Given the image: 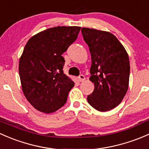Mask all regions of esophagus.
Masks as SVG:
<instances>
[{
	"label": "esophagus",
	"mask_w": 149,
	"mask_h": 149,
	"mask_svg": "<svg viewBox=\"0 0 149 149\" xmlns=\"http://www.w3.org/2000/svg\"><path fill=\"white\" fill-rule=\"evenodd\" d=\"M85 80V76H84V75H82V74L79 75V82H84Z\"/></svg>",
	"instance_id": "esophagus-1"
}]
</instances>
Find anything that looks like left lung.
I'll use <instances>...</instances> for the list:
<instances>
[{"label": "left lung", "instance_id": "obj_1", "mask_svg": "<svg viewBox=\"0 0 149 149\" xmlns=\"http://www.w3.org/2000/svg\"><path fill=\"white\" fill-rule=\"evenodd\" d=\"M81 31L91 54L90 80L95 85L94 91L87 96V102L99 111H108L122 102L128 90V53L110 32L85 27Z\"/></svg>", "mask_w": 149, "mask_h": 149}]
</instances>
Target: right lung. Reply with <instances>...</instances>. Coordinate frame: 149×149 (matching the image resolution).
Masks as SVG:
<instances>
[{"label": "right lung", "instance_id": "add662e5", "mask_svg": "<svg viewBox=\"0 0 149 149\" xmlns=\"http://www.w3.org/2000/svg\"><path fill=\"white\" fill-rule=\"evenodd\" d=\"M79 26H56L29 39L19 59L23 93L35 109L54 113L66 103L74 82L63 73L62 56L76 40Z\"/></svg>", "mask_w": 149, "mask_h": 149}]
</instances>
